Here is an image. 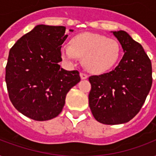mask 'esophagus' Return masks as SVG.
<instances>
[{"label": "esophagus", "mask_w": 156, "mask_h": 156, "mask_svg": "<svg viewBox=\"0 0 156 156\" xmlns=\"http://www.w3.org/2000/svg\"><path fill=\"white\" fill-rule=\"evenodd\" d=\"M80 77H81V78H82V79H87V78H88L87 74L86 73H80Z\"/></svg>", "instance_id": "obj_1"}]
</instances>
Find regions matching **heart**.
I'll return each instance as SVG.
<instances>
[{
    "mask_svg": "<svg viewBox=\"0 0 156 156\" xmlns=\"http://www.w3.org/2000/svg\"><path fill=\"white\" fill-rule=\"evenodd\" d=\"M61 56L68 61L77 57L83 59V65L88 71L101 73L113 67L120 59L121 48L115 39L99 34L86 32L75 35L71 45L64 44Z\"/></svg>",
    "mask_w": 156,
    "mask_h": 156,
    "instance_id": "1",
    "label": "heart"
}]
</instances>
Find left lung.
<instances>
[{"label":"left lung","mask_w":156,"mask_h":156,"mask_svg":"<svg viewBox=\"0 0 156 156\" xmlns=\"http://www.w3.org/2000/svg\"><path fill=\"white\" fill-rule=\"evenodd\" d=\"M123 48L118 66L109 73L89 78V106L105 125L128 122L139 112L152 85L151 61L140 44L124 30L113 31Z\"/></svg>","instance_id":"1"}]
</instances>
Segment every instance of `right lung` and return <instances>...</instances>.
I'll return each instance as SVG.
<instances>
[{
    "label": "right lung",
    "mask_w": 156,
    "mask_h": 156,
    "mask_svg": "<svg viewBox=\"0 0 156 156\" xmlns=\"http://www.w3.org/2000/svg\"><path fill=\"white\" fill-rule=\"evenodd\" d=\"M72 31V30H70ZM62 26L38 25L11 48L5 67L9 97L19 112L35 121L56 117L69 90L81 80L78 70L61 67Z\"/></svg>",
    "instance_id": "add662e5"
}]
</instances>
